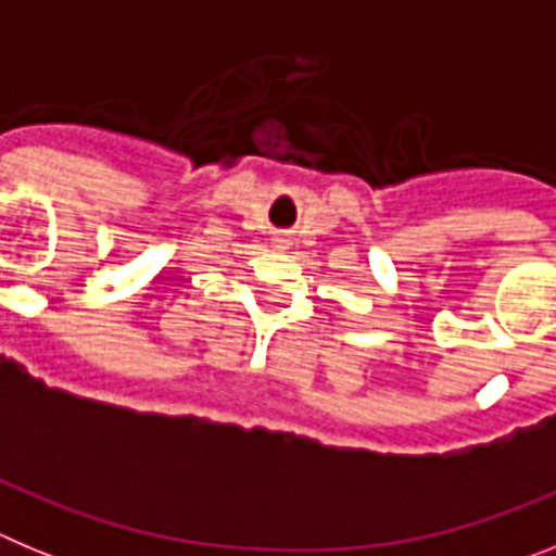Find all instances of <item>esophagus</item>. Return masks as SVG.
<instances>
[{"label": "esophagus", "instance_id": "1", "mask_svg": "<svg viewBox=\"0 0 556 556\" xmlns=\"http://www.w3.org/2000/svg\"><path fill=\"white\" fill-rule=\"evenodd\" d=\"M273 244H275V248H278V250H283V248H287V244H289V239H287V236H275Z\"/></svg>", "mask_w": 556, "mask_h": 556}]
</instances>
